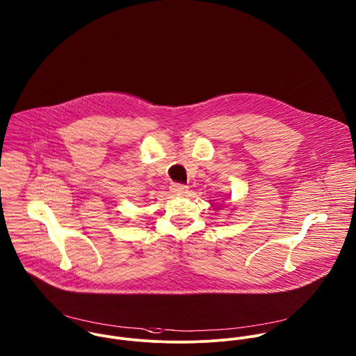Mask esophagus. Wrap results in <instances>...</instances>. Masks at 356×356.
<instances>
[{
  "instance_id": "obj_1",
  "label": "esophagus",
  "mask_w": 356,
  "mask_h": 356,
  "mask_svg": "<svg viewBox=\"0 0 356 356\" xmlns=\"http://www.w3.org/2000/svg\"><path fill=\"white\" fill-rule=\"evenodd\" d=\"M170 191H172L175 195H183V194H186V191H187V186L179 184V183H173V184L170 186Z\"/></svg>"
}]
</instances>
